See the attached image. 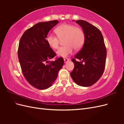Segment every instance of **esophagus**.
<instances>
[{"label":"esophagus","mask_w":124,"mask_h":124,"mask_svg":"<svg viewBox=\"0 0 124 124\" xmlns=\"http://www.w3.org/2000/svg\"><path fill=\"white\" fill-rule=\"evenodd\" d=\"M63 60H64V62L65 63H66L67 62H68L69 61V58H63Z\"/></svg>","instance_id":"obj_1"}]
</instances>
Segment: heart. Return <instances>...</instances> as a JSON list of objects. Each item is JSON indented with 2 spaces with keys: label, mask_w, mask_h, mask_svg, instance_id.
Segmentation results:
<instances>
[{
  "label": "heart",
  "mask_w": 124,
  "mask_h": 124,
  "mask_svg": "<svg viewBox=\"0 0 124 124\" xmlns=\"http://www.w3.org/2000/svg\"><path fill=\"white\" fill-rule=\"evenodd\" d=\"M56 35L48 33L46 41L51 48L57 49L61 40H63L65 46L60 47L57 52L59 56L65 57L72 53L73 48L76 51L80 50L85 41V33L81 27L70 24H62L55 29Z\"/></svg>",
  "instance_id": "obj_1"
}]
</instances>
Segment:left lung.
Listing matches in <instances>:
<instances>
[{
    "instance_id": "obj_1",
    "label": "left lung",
    "mask_w": 124,
    "mask_h": 124,
    "mask_svg": "<svg viewBox=\"0 0 124 124\" xmlns=\"http://www.w3.org/2000/svg\"><path fill=\"white\" fill-rule=\"evenodd\" d=\"M76 23L84 31L85 41L82 49L71 59L74 67L70 75L76 84L88 87L96 83L104 72L106 47L102 33L98 28L84 20H77Z\"/></svg>"
}]
</instances>
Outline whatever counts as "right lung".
<instances>
[{
  "label": "right lung",
  "mask_w": 124,
  "mask_h": 124,
  "mask_svg": "<svg viewBox=\"0 0 124 124\" xmlns=\"http://www.w3.org/2000/svg\"><path fill=\"white\" fill-rule=\"evenodd\" d=\"M57 20L40 22L24 32L20 40L18 58L22 72L28 83L39 89L50 87L64 63L62 57L50 61L56 54L48 46L46 37Z\"/></svg>",
  "instance_id": "1"
}]
</instances>
